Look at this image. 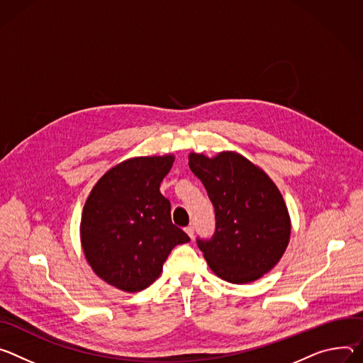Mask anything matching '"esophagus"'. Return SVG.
Returning a JSON list of instances; mask_svg holds the SVG:
<instances>
[{
  "label": "esophagus",
  "mask_w": 363,
  "mask_h": 363,
  "mask_svg": "<svg viewBox=\"0 0 363 363\" xmlns=\"http://www.w3.org/2000/svg\"><path fill=\"white\" fill-rule=\"evenodd\" d=\"M184 230H186V233H187L190 238H193V236H194V228H193L191 225L186 226V228H184Z\"/></svg>",
  "instance_id": "1"
}]
</instances>
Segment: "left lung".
Returning a JSON list of instances; mask_svg holds the SVG:
<instances>
[{"label":"left lung","mask_w":363,"mask_h":363,"mask_svg":"<svg viewBox=\"0 0 363 363\" xmlns=\"http://www.w3.org/2000/svg\"><path fill=\"white\" fill-rule=\"evenodd\" d=\"M189 167L215 208V232L196 239L199 250L222 279L233 284L258 279L289 245L291 225L283 196L261 169L236 152L215 158L191 152Z\"/></svg>","instance_id":"1"}]
</instances>
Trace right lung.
I'll return each mask as SVG.
<instances>
[{
  "label": "right lung",
  "instance_id": "1",
  "mask_svg": "<svg viewBox=\"0 0 363 363\" xmlns=\"http://www.w3.org/2000/svg\"><path fill=\"white\" fill-rule=\"evenodd\" d=\"M174 157L124 161L92 189L80 222L88 262L108 284L135 293L158 278L172 250L190 240L172 222L170 200L160 193Z\"/></svg>",
  "mask_w": 363,
  "mask_h": 363
}]
</instances>
